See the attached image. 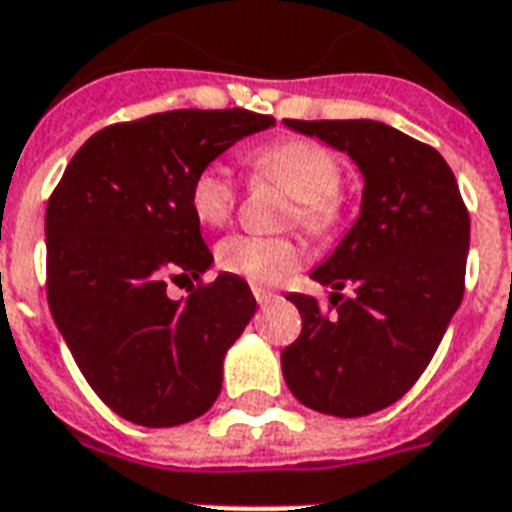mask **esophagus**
<instances>
[{
  "mask_svg": "<svg viewBox=\"0 0 512 512\" xmlns=\"http://www.w3.org/2000/svg\"><path fill=\"white\" fill-rule=\"evenodd\" d=\"M252 294H255L257 305H260V307L268 305L270 299L276 297V292H270V289H263V286H252Z\"/></svg>",
  "mask_w": 512,
  "mask_h": 512,
  "instance_id": "obj_1",
  "label": "esophagus"
}]
</instances>
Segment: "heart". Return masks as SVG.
<instances>
[{
  "instance_id": "b5f03b06",
  "label": "heart",
  "mask_w": 512,
  "mask_h": 512,
  "mask_svg": "<svg viewBox=\"0 0 512 512\" xmlns=\"http://www.w3.org/2000/svg\"><path fill=\"white\" fill-rule=\"evenodd\" d=\"M255 184H273L294 197L289 220L310 231L328 234L342 223L344 170L339 157L313 139H281L249 157ZM234 178L223 165L210 162L197 170L189 186V207L202 226L218 228L236 210ZM305 260V247L292 236H228L215 249V263L249 284H276Z\"/></svg>"
}]
</instances>
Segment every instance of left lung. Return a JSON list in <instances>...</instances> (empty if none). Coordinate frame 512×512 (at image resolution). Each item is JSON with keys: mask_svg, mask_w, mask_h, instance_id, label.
I'll return each instance as SVG.
<instances>
[{"mask_svg": "<svg viewBox=\"0 0 512 512\" xmlns=\"http://www.w3.org/2000/svg\"><path fill=\"white\" fill-rule=\"evenodd\" d=\"M360 165V218L315 281L321 307L289 294L302 315L281 352L286 386L302 405L360 418L397 402L431 363L463 302L471 218L450 165L434 147L378 120H284ZM352 285L355 298L341 289Z\"/></svg>", "mask_w": 512, "mask_h": 512, "instance_id": "left-lung-1", "label": "left lung"}]
</instances>
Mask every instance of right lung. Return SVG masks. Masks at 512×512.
I'll return each instance as SVG.
<instances>
[{
  "label": "right lung",
  "mask_w": 512,
  "mask_h": 512,
  "mask_svg": "<svg viewBox=\"0 0 512 512\" xmlns=\"http://www.w3.org/2000/svg\"><path fill=\"white\" fill-rule=\"evenodd\" d=\"M276 120L242 107L112 123L78 149L47 202V299L83 378L126 421L165 429L207 413L223 357L255 315L244 278L213 263L191 178ZM170 283L186 298L167 297Z\"/></svg>",
  "instance_id": "add662e5"
}]
</instances>
